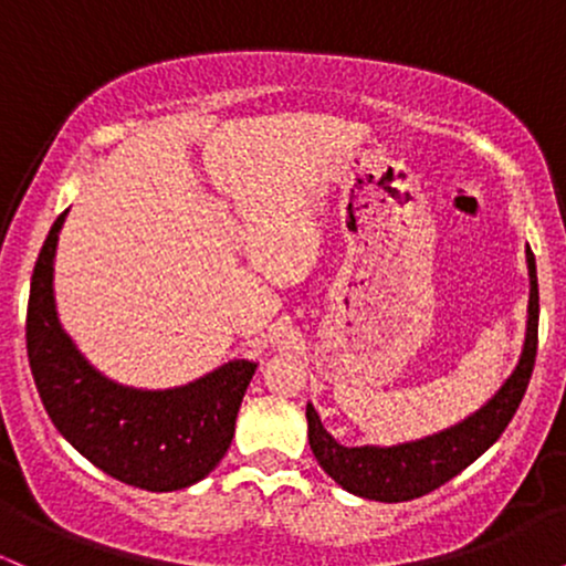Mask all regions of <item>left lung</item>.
<instances>
[{
  "label": "left lung",
  "mask_w": 566,
  "mask_h": 566,
  "mask_svg": "<svg viewBox=\"0 0 566 566\" xmlns=\"http://www.w3.org/2000/svg\"><path fill=\"white\" fill-rule=\"evenodd\" d=\"M530 269V319L524 337L522 359L511 378L500 386L482 409L444 428L433 437L405 441L394 447H343L324 431L319 412L314 405L305 407L308 418V444L319 460L324 473L335 479L343 490L380 503H405L439 490L460 471L469 469L476 458L490 450L500 439L527 394L532 369L537 356V316H541V295H537L535 255L527 247Z\"/></svg>",
  "instance_id": "left-lung-1"
}]
</instances>
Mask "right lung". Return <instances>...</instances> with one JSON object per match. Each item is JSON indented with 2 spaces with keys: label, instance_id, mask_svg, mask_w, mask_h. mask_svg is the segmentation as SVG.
I'll return each instance as SVG.
<instances>
[{
  "label": "right lung",
  "instance_id": "obj_1",
  "mask_svg": "<svg viewBox=\"0 0 566 566\" xmlns=\"http://www.w3.org/2000/svg\"><path fill=\"white\" fill-rule=\"evenodd\" d=\"M61 212L31 274L25 348L39 399L63 439L119 482L172 492L201 482L229 452L255 361L233 359L165 391L119 386L90 365L57 322L53 263Z\"/></svg>",
  "mask_w": 566,
  "mask_h": 566
}]
</instances>
